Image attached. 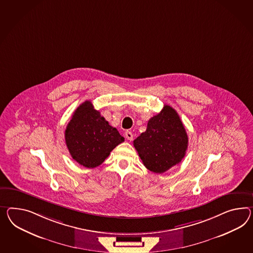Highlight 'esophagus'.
<instances>
[{"label":"esophagus","instance_id":"obj_1","mask_svg":"<svg viewBox=\"0 0 253 253\" xmlns=\"http://www.w3.org/2000/svg\"><path fill=\"white\" fill-rule=\"evenodd\" d=\"M125 136H126V137L128 140H132V139H133V134H132L131 131H126V132L125 133Z\"/></svg>","mask_w":253,"mask_h":253}]
</instances>
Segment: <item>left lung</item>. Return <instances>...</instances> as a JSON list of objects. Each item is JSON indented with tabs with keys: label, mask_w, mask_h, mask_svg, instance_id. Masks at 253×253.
<instances>
[{
	"label": "left lung",
	"mask_w": 253,
	"mask_h": 253,
	"mask_svg": "<svg viewBox=\"0 0 253 253\" xmlns=\"http://www.w3.org/2000/svg\"><path fill=\"white\" fill-rule=\"evenodd\" d=\"M134 147L152 172L163 173L179 164L187 150L188 136L177 112L164 105L149 119L147 130L134 140Z\"/></svg>",
	"instance_id": "obj_1"
}]
</instances>
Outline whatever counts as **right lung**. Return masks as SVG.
<instances>
[{
    "mask_svg": "<svg viewBox=\"0 0 253 253\" xmlns=\"http://www.w3.org/2000/svg\"><path fill=\"white\" fill-rule=\"evenodd\" d=\"M65 141L74 161L86 168H95L125 138L90 101H85L75 110L66 127Z\"/></svg>",
    "mask_w": 253,
    "mask_h": 253,
    "instance_id": "right-lung-1",
    "label": "right lung"
}]
</instances>
